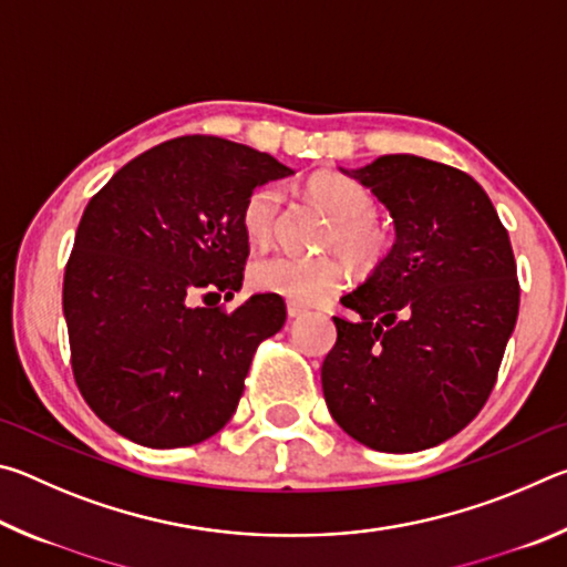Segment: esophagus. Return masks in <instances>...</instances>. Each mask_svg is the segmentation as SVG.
Returning <instances> with one entry per match:
<instances>
[{"label": "esophagus", "mask_w": 567, "mask_h": 567, "mask_svg": "<svg viewBox=\"0 0 567 567\" xmlns=\"http://www.w3.org/2000/svg\"><path fill=\"white\" fill-rule=\"evenodd\" d=\"M307 310H305V305H300V302H287V315H290V318L295 320V318H302Z\"/></svg>", "instance_id": "34e87169"}]
</instances>
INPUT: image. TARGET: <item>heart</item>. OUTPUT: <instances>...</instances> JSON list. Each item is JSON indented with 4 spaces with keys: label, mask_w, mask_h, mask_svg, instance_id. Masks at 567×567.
Segmentation results:
<instances>
[{
    "label": "heart",
    "mask_w": 567,
    "mask_h": 567,
    "mask_svg": "<svg viewBox=\"0 0 567 567\" xmlns=\"http://www.w3.org/2000/svg\"><path fill=\"white\" fill-rule=\"evenodd\" d=\"M307 195L315 205L332 217L324 245L338 247L360 272H372L388 260L392 249L390 229L372 217L370 189L340 172H315L305 182ZM282 207V189L262 185L249 192L243 205V229L255 247L272 243L277 217ZM350 267L338 255H275L252 265L249 280L262 292L287 297L292 302L312 305L330 292L340 290L348 280Z\"/></svg>",
    "instance_id": "heart-1"
}]
</instances>
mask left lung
Here are the masks:
<instances>
[{"mask_svg":"<svg viewBox=\"0 0 567 567\" xmlns=\"http://www.w3.org/2000/svg\"><path fill=\"white\" fill-rule=\"evenodd\" d=\"M352 177L390 209L398 239L342 297L358 318H332L324 402L358 443L417 453L457 435L491 398L520 310L515 255L491 197L465 172L385 155Z\"/></svg>","mask_w":567,"mask_h":567,"instance_id":"8db88e82","label":"left lung"}]
</instances>
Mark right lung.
<instances>
[{
    "mask_svg": "<svg viewBox=\"0 0 567 567\" xmlns=\"http://www.w3.org/2000/svg\"><path fill=\"white\" fill-rule=\"evenodd\" d=\"M292 175L237 142L189 134L127 162L84 207L64 267L72 372L102 422L147 447H187L235 415L257 344L280 332V295L209 305L243 287V205ZM203 293L205 308L190 305Z\"/></svg>",
    "mask_w": 567,
    "mask_h": 567,
    "instance_id": "add662e5",
    "label": "right lung"
}]
</instances>
